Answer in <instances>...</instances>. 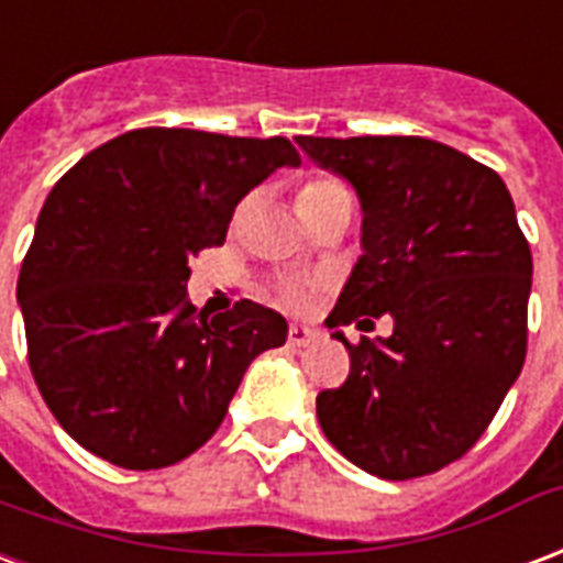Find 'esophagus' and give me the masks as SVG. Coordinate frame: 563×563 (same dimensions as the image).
Listing matches in <instances>:
<instances>
[{
    "label": "esophagus",
    "instance_id": "1",
    "mask_svg": "<svg viewBox=\"0 0 563 563\" xmlns=\"http://www.w3.org/2000/svg\"><path fill=\"white\" fill-rule=\"evenodd\" d=\"M319 340V331L316 328H307V324H289V343L292 345H310Z\"/></svg>",
    "mask_w": 563,
    "mask_h": 563
}]
</instances>
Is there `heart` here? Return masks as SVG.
<instances>
[{"instance_id":"heart-1","label":"heart","mask_w":563,"mask_h":563,"mask_svg":"<svg viewBox=\"0 0 563 563\" xmlns=\"http://www.w3.org/2000/svg\"><path fill=\"white\" fill-rule=\"evenodd\" d=\"M331 197H349V190H345L340 181H331V178H313V181H307V185L298 190V206L301 202H319V199H331ZM310 289L301 286V283H286L277 289V301L286 303V307H292V310H301L310 303Z\"/></svg>"}]
</instances>
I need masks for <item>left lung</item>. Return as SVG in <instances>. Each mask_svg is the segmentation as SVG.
Returning <instances> with one entry per match:
<instances>
[{
  "label": "left lung",
  "instance_id": "left-lung-1",
  "mask_svg": "<svg viewBox=\"0 0 563 563\" xmlns=\"http://www.w3.org/2000/svg\"><path fill=\"white\" fill-rule=\"evenodd\" d=\"M355 187L361 256L328 328L349 378L316 397L322 432L357 468L409 481L481 439L522 373L531 250L510 190L468 154L423 136H295ZM395 319L352 346L343 323Z\"/></svg>",
  "mask_w": 563,
  "mask_h": 563
}]
</instances>
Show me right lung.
Segmentation results:
<instances>
[{
    "label": "right lung",
    "mask_w": 563,
    "mask_h": 563,
    "mask_svg": "<svg viewBox=\"0 0 563 563\" xmlns=\"http://www.w3.org/2000/svg\"><path fill=\"white\" fill-rule=\"evenodd\" d=\"M280 166H301L286 136L140 128L49 190L16 301L37 390L86 451L131 472L185 460L250 361L286 343L271 307L187 303V260L223 244L235 206Z\"/></svg>",
    "instance_id": "right-lung-1"
}]
</instances>
